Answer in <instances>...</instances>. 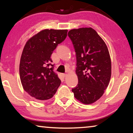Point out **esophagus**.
<instances>
[{
  "label": "esophagus",
  "instance_id": "34e87169",
  "mask_svg": "<svg viewBox=\"0 0 133 133\" xmlns=\"http://www.w3.org/2000/svg\"><path fill=\"white\" fill-rule=\"evenodd\" d=\"M66 76H67L66 74H63V77H66Z\"/></svg>",
  "mask_w": 133,
  "mask_h": 133
}]
</instances>
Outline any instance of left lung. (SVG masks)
Instances as JSON below:
<instances>
[{"label": "left lung", "mask_w": 133, "mask_h": 133, "mask_svg": "<svg viewBox=\"0 0 133 133\" xmlns=\"http://www.w3.org/2000/svg\"><path fill=\"white\" fill-rule=\"evenodd\" d=\"M76 51L78 84L72 89L83 104L98 100L104 93L111 75V62L107 46L91 28L74 29L68 33Z\"/></svg>", "instance_id": "1"}]
</instances>
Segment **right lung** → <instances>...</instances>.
Listing matches in <instances>:
<instances>
[{
    "label": "right lung",
    "mask_w": 133,
    "mask_h": 133,
    "mask_svg": "<svg viewBox=\"0 0 133 133\" xmlns=\"http://www.w3.org/2000/svg\"><path fill=\"white\" fill-rule=\"evenodd\" d=\"M67 30L44 29L30 38L22 51L19 74L24 90L37 100L52 98L61 80L53 71L51 55Z\"/></svg>",
    "instance_id": "add662e5"
}]
</instances>
